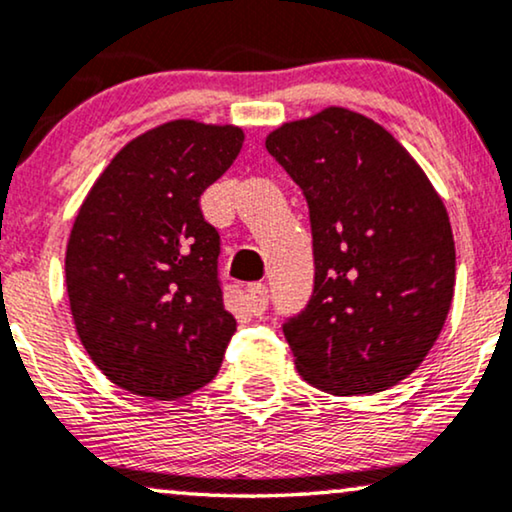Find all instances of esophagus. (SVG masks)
<instances>
[{
  "mask_svg": "<svg viewBox=\"0 0 512 512\" xmlns=\"http://www.w3.org/2000/svg\"><path fill=\"white\" fill-rule=\"evenodd\" d=\"M268 300H270V296H268V286L261 284V282L247 286V303H249V310L254 312L256 317H258V314H263L265 310H268Z\"/></svg>",
  "mask_w": 512,
  "mask_h": 512,
  "instance_id": "1",
  "label": "esophagus"
}]
</instances>
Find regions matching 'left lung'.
<instances>
[{
	"label": "left lung",
	"instance_id": "obj_1",
	"mask_svg": "<svg viewBox=\"0 0 512 512\" xmlns=\"http://www.w3.org/2000/svg\"><path fill=\"white\" fill-rule=\"evenodd\" d=\"M265 149L310 207L314 291L284 324L300 377L333 396L394 387L426 359L452 305L443 200L408 149L352 109L282 123Z\"/></svg>",
	"mask_w": 512,
	"mask_h": 512
}]
</instances>
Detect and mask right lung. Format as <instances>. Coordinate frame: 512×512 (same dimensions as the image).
<instances>
[{"instance_id":"add662e5","label":"right lung","mask_w":512,"mask_h":512,"mask_svg":"<svg viewBox=\"0 0 512 512\" xmlns=\"http://www.w3.org/2000/svg\"><path fill=\"white\" fill-rule=\"evenodd\" d=\"M237 125L177 118L111 158L81 202L65 279L81 345L116 387L174 401L219 373L235 319L200 195L233 165Z\"/></svg>"}]
</instances>
